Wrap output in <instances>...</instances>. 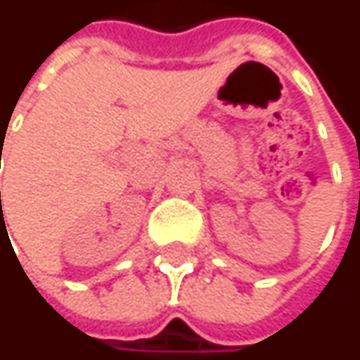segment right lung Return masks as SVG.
<instances>
[{
    "instance_id": "right-lung-1",
    "label": "right lung",
    "mask_w": 360,
    "mask_h": 360,
    "mask_svg": "<svg viewBox=\"0 0 360 360\" xmlns=\"http://www.w3.org/2000/svg\"><path fill=\"white\" fill-rule=\"evenodd\" d=\"M0 195H1V193H0Z\"/></svg>"
}]
</instances>
